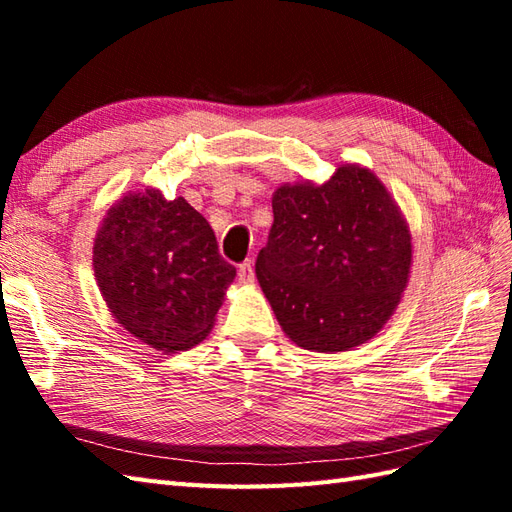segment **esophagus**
I'll list each match as a JSON object with an SVG mask.
<instances>
[{
	"instance_id": "1",
	"label": "esophagus",
	"mask_w": 512,
	"mask_h": 512,
	"mask_svg": "<svg viewBox=\"0 0 512 512\" xmlns=\"http://www.w3.org/2000/svg\"><path fill=\"white\" fill-rule=\"evenodd\" d=\"M237 279H239V284H253L255 281V270H253V262H250V259H246V262L237 266Z\"/></svg>"
}]
</instances>
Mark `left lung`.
Listing matches in <instances>:
<instances>
[{
    "mask_svg": "<svg viewBox=\"0 0 512 512\" xmlns=\"http://www.w3.org/2000/svg\"><path fill=\"white\" fill-rule=\"evenodd\" d=\"M255 273L299 347L345 352L394 314L411 266V235L369 169L347 165L314 184L279 187Z\"/></svg>",
    "mask_w": 512,
    "mask_h": 512,
    "instance_id": "left-lung-1",
    "label": "left lung"
}]
</instances>
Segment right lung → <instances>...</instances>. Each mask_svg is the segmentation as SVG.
Instances as JSON below:
<instances>
[{"instance_id":"1","label":"right lung","mask_w":512,"mask_h":512,"mask_svg":"<svg viewBox=\"0 0 512 512\" xmlns=\"http://www.w3.org/2000/svg\"><path fill=\"white\" fill-rule=\"evenodd\" d=\"M94 275L116 321L156 350L198 345L235 279L211 224L154 189L112 206L94 242Z\"/></svg>"}]
</instances>
